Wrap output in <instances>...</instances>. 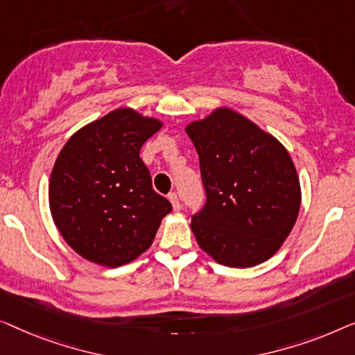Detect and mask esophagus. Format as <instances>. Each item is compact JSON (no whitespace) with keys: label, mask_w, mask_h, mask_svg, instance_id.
<instances>
[{"label":"esophagus","mask_w":355,"mask_h":355,"mask_svg":"<svg viewBox=\"0 0 355 355\" xmlns=\"http://www.w3.org/2000/svg\"><path fill=\"white\" fill-rule=\"evenodd\" d=\"M168 201H171L173 211H180V207H182V206H180V199L177 196V193L168 194Z\"/></svg>","instance_id":"obj_1"}]
</instances>
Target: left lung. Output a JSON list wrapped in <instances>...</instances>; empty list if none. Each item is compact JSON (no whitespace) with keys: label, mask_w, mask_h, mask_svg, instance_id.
I'll return each mask as SVG.
<instances>
[{"label":"left lung","mask_w":355,"mask_h":355,"mask_svg":"<svg viewBox=\"0 0 355 355\" xmlns=\"http://www.w3.org/2000/svg\"><path fill=\"white\" fill-rule=\"evenodd\" d=\"M184 132L198 151L207 196L191 220L199 248L232 268L268 261L301 209V183L286 148L230 107H216Z\"/></svg>","instance_id":"8db88e82"}]
</instances>
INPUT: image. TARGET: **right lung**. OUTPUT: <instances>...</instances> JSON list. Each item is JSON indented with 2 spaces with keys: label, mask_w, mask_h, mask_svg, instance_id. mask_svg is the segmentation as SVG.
I'll list each match as a JSON object with an SVG mask.
<instances>
[{
  "label": "right lung",
  "mask_w": 355,
  "mask_h": 355,
  "mask_svg": "<svg viewBox=\"0 0 355 355\" xmlns=\"http://www.w3.org/2000/svg\"><path fill=\"white\" fill-rule=\"evenodd\" d=\"M162 121L121 107L77 130L54 162L49 211L80 257L121 267L146 252L171 202L153 189L139 157Z\"/></svg>",
  "instance_id": "obj_1"
}]
</instances>
